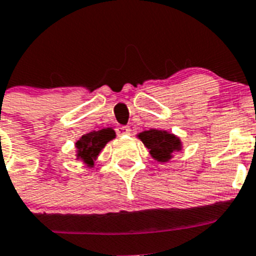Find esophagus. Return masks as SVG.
<instances>
[{
  "mask_svg": "<svg viewBox=\"0 0 256 256\" xmlns=\"http://www.w3.org/2000/svg\"><path fill=\"white\" fill-rule=\"evenodd\" d=\"M116 133H118V136L130 134V126H118V128H116Z\"/></svg>",
  "mask_w": 256,
  "mask_h": 256,
  "instance_id": "obj_1",
  "label": "esophagus"
}]
</instances>
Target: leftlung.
Returning a JSON list of instances; mask_svg holds the SVG:
<instances>
[{
    "label": "left lung",
    "mask_w": 256,
    "mask_h": 256,
    "mask_svg": "<svg viewBox=\"0 0 256 256\" xmlns=\"http://www.w3.org/2000/svg\"><path fill=\"white\" fill-rule=\"evenodd\" d=\"M137 138L141 140L142 144L148 148L151 158L158 162H168L174 156L183 148L182 140L177 134L165 130H144L137 134Z\"/></svg>",
    "instance_id": "8db88e82"
}]
</instances>
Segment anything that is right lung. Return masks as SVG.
<instances>
[{
	"label": "right lung",
	"instance_id": "obj_1",
	"mask_svg": "<svg viewBox=\"0 0 256 256\" xmlns=\"http://www.w3.org/2000/svg\"><path fill=\"white\" fill-rule=\"evenodd\" d=\"M115 130L112 128H104L83 134L76 142V160H80L88 168H94L100 152L108 142L115 138Z\"/></svg>",
	"mask_w": 256,
	"mask_h": 256
}]
</instances>
